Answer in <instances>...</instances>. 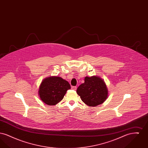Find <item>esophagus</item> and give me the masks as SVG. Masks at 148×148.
<instances>
[{
	"label": "esophagus",
	"mask_w": 148,
	"mask_h": 148,
	"mask_svg": "<svg viewBox=\"0 0 148 148\" xmlns=\"http://www.w3.org/2000/svg\"><path fill=\"white\" fill-rule=\"evenodd\" d=\"M77 89V86H71V89L72 90H76Z\"/></svg>",
	"instance_id": "1"
}]
</instances>
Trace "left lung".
Segmentation results:
<instances>
[{"label": "left lung", "instance_id": "obj_1", "mask_svg": "<svg viewBox=\"0 0 148 148\" xmlns=\"http://www.w3.org/2000/svg\"><path fill=\"white\" fill-rule=\"evenodd\" d=\"M77 92L85 104L90 106L102 104L108 97L105 82L97 76L85 77L84 83L77 88Z\"/></svg>", "mask_w": 148, "mask_h": 148}]
</instances>
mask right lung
Masks as SVG:
<instances>
[{"instance_id": "right-lung-1", "label": "right lung", "mask_w": 148, "mask_h": 148, "mask_svg": "<svg viewBox=\"0 0 148 148\" xmlns=\"http://www.w3.org/2000/svg\"><path fill=\"white\" fill-rule=\"evenodd\" d=\"M70 89L69 83L62 77H47L40 85L39 95L46 104L54 106L63 99L66 91Z\"/></svg>"}]
</instances>
